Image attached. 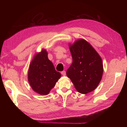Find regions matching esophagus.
I'll list each match as a JSON object with an SVG mask.
<instances>
[{
	"label": "esophagus",
	"instance_id": "obj_1",
	"mask_svg": "<svg viewBox=\"0 0 127 127\" xmlns=\"http://www.w3.org/2000/svg\"><path fill=\"white\" fill-rule=\"evenodd\" d=\"M61 74H62L63 76H66V71H65L64 70V71H61Z\"/></svg>",
	"mask_w": 127,
	"mask_h": 127
}]
</instances>
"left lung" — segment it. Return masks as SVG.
<instances>
[{
	"instance_id": "1",
	"label": "left lung",
	"mask_w": 127,
	"mask_h": 127,
	"mask_svg": "<svg viewBox=\"0 0 127 127\" xmlns=\"http://www.w3.org/2000/svg\"><path fill=\"white\" fill-rule=\"evenodd\" d=\"M72 63L66 72L76 90L82 94L94 91L102 77L101 58L85 40L76 41L69 47Z\"/></svg>"
}]
</instances>
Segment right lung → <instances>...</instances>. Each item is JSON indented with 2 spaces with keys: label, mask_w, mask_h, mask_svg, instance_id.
Returning a JSON list of instances; mask_svg holds the SVG:
<instances>
[{
  "label": "right lung",
  "mask_w": 127,
  "mask_h": 127,
  "mask_svg": "<svg viewBox=\"0 0 127 127\" xmlns=\"http://www.w3.org/2000/svg\"><path fill=\"white\" fill-rule=\"evenodd\" d=\"M60 77V73L49 60L47 51L43 50L35 56L28 72L29 82L34 91L40 95L48 94Z\"/></svg>",
  "instance_id": "1"
}]
</instances>
